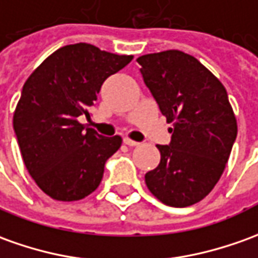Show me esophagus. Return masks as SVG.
<instances>
[{"label":"esophagus","mask_w":258,"mask_h":258,"mask_svg":"<svg viewBox=\"0 0 258 258\" xmlns=\"http://www.w3.org/2000/svg\"><path fill=\"white\" fill-rule=\"evenodd\" d=\"M123 143L127 145V146H139V142H135V140L129 139V138H125V139H123Z\"/></svg>","instance_id":"34e87169"}]
</instances>
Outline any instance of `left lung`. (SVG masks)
Here are the masks:
<instances>
[{"label": "left lung", "mask_w": 258, "mask_h": 258, "mask_svg": "<svg viewBox=\"0 0 258 258\" xmlns=\"http://www.w3.org/2000/svg\"><path fill=\"white\" fill-rule=\"evenodd\" d=\"M145 84L170 127L157 145L159 166L145 175L149 191L168 207L185 208L214 189L232 152L237 122L226 88L197 58L180 50L138 58Z\"/></svg>", "instance_id": "8db88e82"}]
</instances>
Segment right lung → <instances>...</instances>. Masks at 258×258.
Returning a JSON list of instances; mask_svg holds the SVG:
<instances>
[{"mask_svg": "<svg viewBox=\"0 0 258 258\" xmlns=\"http://www.w3.org/2000/svg\"><path fill=\"white\" fill-rule=\"evenodd\" d=\"M132 58L88 43L67 44L26 80L14 112V131L26 170L53 200H83L98 188L105 161L122 138L101 136L78 116H90L101 85Z\"/></svg>", "mask_w": 258, "mask_h": 258, "instance_id": "right-lung-1", "label": "right lung"}]
</instances>
